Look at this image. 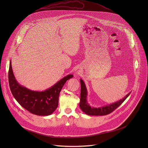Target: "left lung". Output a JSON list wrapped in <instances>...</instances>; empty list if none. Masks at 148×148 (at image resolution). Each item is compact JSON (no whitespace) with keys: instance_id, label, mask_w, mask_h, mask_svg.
Instances as JSON below:
<instances>
[{"instance_id":"8db88e82","label":"left lung","mask_w":148,"mask_h":148,"mask_svg":"<svg viewBox=\"0 0 148 148\" xmlns=\"http://www.w3.org/2000/svg\"><path fill=\"white\" fill-rule=\"evenodd\" d=\"M81 83V95H80V102L79 107L81 110L88 115H94V116H102L108 115L113 112L116 108H117L122 103L128 98L131 92H129L122 99L114 102L112 103L105 105L103 107L98 108L91 107L87 101L88 92L86 88V86L84 81L80 79Z\"/></svg>"}]
</instances>
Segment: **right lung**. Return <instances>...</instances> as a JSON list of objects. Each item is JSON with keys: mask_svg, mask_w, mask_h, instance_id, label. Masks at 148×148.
Listing matches in <instances>:
<instances>
[{"mask_svg": "<svg viewBox=\"0 0 148 148\" xmlns=\"http://www.w3.org/2000/svg\"><path fill=\"white\" fill-rule=\"evenodd\" d=\"M8 77L11 92L21 106L32 114L48 116L52 114L58 107L59 94L62 87L74 75H67L45 91H33L20 85L17 81L13 74L10 60Z\"/></svg>", "mask_w": 148, "mask_h": 148, "instance_id": "1", "label": "right lung"}]
</instances>
